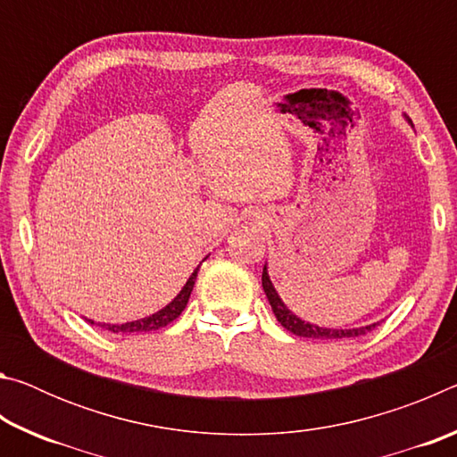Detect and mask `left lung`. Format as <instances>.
I'll return each mask as SVG.
<instances>
[{
    "instance_id": "left-lung-1",
    "label": "left lung",
    "mask_w": 457,
    "mask_h": 457,
    "mask_svg": "<svg viewBox=\"0 0 457 457\" xmlns=\"http://www.w3.org/2000/svg\"><path fill=\"white\" fill-rule=\"evenodd\" d=\"M262 286H264L268 303H270V306H272V311L276 314L278 322H280L286 330H290L292 335H296V337L322 338V340H338V338L367 335L369 330H373L377 324H378V322H373V324H367V327H359V328H327V327H319V324H312V322L303 320V319H300V316L294 314L290 308L282 303L280 294L276 292L272 280H270L266 266H264V272H262Z\"/></svg>"
}]
</instances>
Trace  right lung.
Masks as SVG:
<instances>
[{"instance_id":"add662e5","label":"right lung","mask_w":457,"mask_h":457,"mask_svg":"<svg viewBox=\"0 0 457 457\" xmlns=\"http://www.w3.org/2000/svg\"><path fill=\"white\" fill-rule=\"evenodd\" d=\"M197 270L199 266L193 270V274L189 276V280L185 282V286L181 288V292L177 294V296L169 303L165 308H161V311H157L151 316H145V319H138V320H133V322H125V324H98V327H103L106 330L111 332H149V330H159L167 327V324H171L177 316H179L183 312V308L187 306L189 303V296H191V290H193V284H195V278H197ZM92 324H95V320H90Z\"/></svg>"}]
</instances>
